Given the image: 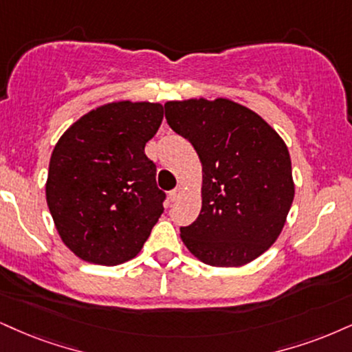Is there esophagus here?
<instances>
[{
  "label": "esophagus",
  "mask_w": 352,
  "mask_h": 352,
  "mask_svg": "<svg viewBox=\"0 0 352 352\" xmlns=\"http://www.w3.org/2000/svg\"><path fill=\"white\" fill-rule=\"evenodd\" d=\"M181 196H183V189H181V188H176V189H173L171 192H169V199H171L173 202L177 201V199H179Z\"/></svg>",
  "instance_id": "34e87169"
}]
</instances>
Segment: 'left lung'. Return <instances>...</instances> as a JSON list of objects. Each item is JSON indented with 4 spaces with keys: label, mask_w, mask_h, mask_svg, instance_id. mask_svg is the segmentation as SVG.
<instances>
[{
    "label": "left lung",
    "mask_w": 352,
    "mask_h": 352,
    "mask_svg": "<svg viewBox=\"0 0 352 352\" xmlns=\"http://www.w3.org/2000/svg\"><path fill=\"white\" fill-rule=\"evenodd\" d=\"M169 127L202 163V209L181 240L202 263L238 267L277 240L296 186L287 146L261 116L219 98L164 104Z\"/></svg>",
    "instance_id": "left-lung-1"
}]
</instances>
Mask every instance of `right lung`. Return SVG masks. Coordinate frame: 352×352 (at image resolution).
<instances>
[{
  "instance_id": "right-lung-1",
  "label": "right lung",
  "mask_w": 352,
  "mask_h": 352,
  "mask_svg": "<svg viewBox=\"0 0 352 352\" xmlns=\"http://www.w3.org/2000/svg\"><path fill=\"white\" fill-rule=\"evenodd\" d=\"M162 120L160 102H109L56 142L47 206L62 241L83 261L117 266L135 258L163 214L164 192L145 155Z\"/></svg>"
}]
</instances>
